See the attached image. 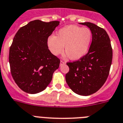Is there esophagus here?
Segmentation results:
<instances>
[{"label": "esophagus", "instance_id": "34e87169", "mask_svg": "<svg viewBox=\"0 0 123 123\" xmlns=\"http://www.w3.org/2000/svg\"><path fill=\"white\" fill-rule=\"evenodd\" d=\"M65 63H66L65 62H63V61H61L60 64V66H62V65H65Z\"/></svg>", "mask_w": 123, "mask_h": 123}]
</instances>
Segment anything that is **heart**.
<instances>
[{
	"instance_id": "obj_1",
	"label": "heart",
	"mask_w": 123,
	"mask_h": 123,
	"mask_svg": "<svg viewBox=\"0 0 123 123\" xmlns=\"http://www.w3.org/2000/svg\"><path fill=\"white\" fill-rule=\"evenodd\" d=\"M92 40V33L90 29L70 25L60 29L56 36L51 35L49 37L47 46L55 56L61 54L65 49L69 58L76 60L86 54Z\"/></svg>"
}]
</instances>
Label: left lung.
I'll list each match as a JSON object with an SVG mask.
<instances>
[{"mask_svg": "<svg viewBox=\"0 0 123 123\" xmlns=\"http://www.w3.org/2000/svg\"><path fill=\"white\" fill-rule=\"evenodd\" d=\"M90 29L92 42L85 56L67 63L65 79L70 89L81 96L96 93L105 83L111 65L113 51L110 37L103 29L91 22L80 23Z\"/></svg>", "mask_w": 123, "mask_h": 123, "instance_id": "8db88e82", "label": "left lung"}]
</instances>
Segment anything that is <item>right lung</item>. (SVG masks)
Instances as JSON below:
<instances>
[{
    "instance_id": "right-lung-1",
    "label": "right lung",
    "mask_w": 123,
    "mask_h": 123,
    "mask_svg": "<svg viewBox=\"0 0 123 123\" xmlns=\"http://www.w3.org/2000/svg\"><path fill=\"white\" fill-rule=\"evenodd\" d=\"M60 24L31 21L18 30L9 50L12 76L18 86L29 94L43 91L59 68L60 60L50 52L47 39Z\"/></svg>"
}]
</instances>
